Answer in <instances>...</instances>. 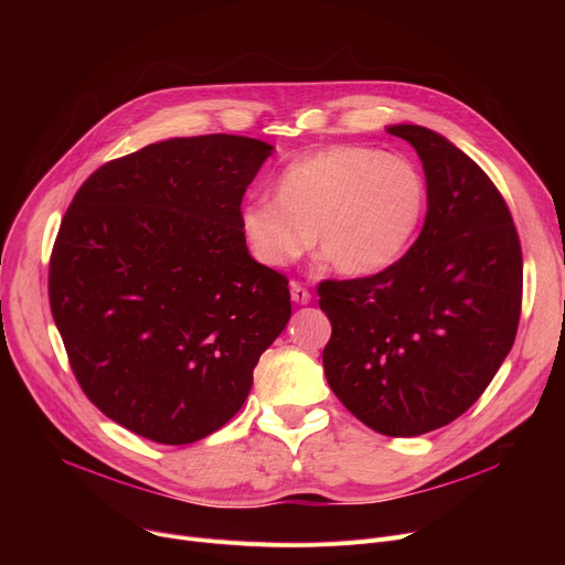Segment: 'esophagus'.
Returning <instances> with one entry per match:
<instances>
[{
	"mask_svg": "<svg viewBox=\"0 0 565 565\" xmlns=\"http://www.w3.org/2000/svg\"><path fill=\"white\" fill-rule=\"evenodd\" d=\"M290 298L295 305H309L311 292L300 281H290Z\"/></svg>",
	"mask_w": 565,
	"mask_h": 565,
	"instance_id": "obj_1",
	"label": "esophagus"
}]
</instances>
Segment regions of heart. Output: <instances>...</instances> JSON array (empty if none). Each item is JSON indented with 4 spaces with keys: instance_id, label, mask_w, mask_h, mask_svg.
<instances>
[{
    "instance_id": "1",
    "label": "heart",
    "mask_w": 565,
    "mask_h": 565,
    "mask_svg": "<svg viewBox=\"0 0 565 565\" xmlns=\"http://www.w3.org/2000/svg\"><path fill=\"white\" fill-rule=\"evenodd\" d=\"M428 188L407 158L380 148L339 143L292 160L273 183V201L243 207L254 256L284 267L316 235L337 273L369 277L396 263L426 213Z\"/></svg>"
}]
</instances>
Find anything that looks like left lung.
Returning a JSON list of instances; mask_svg holds the SVG:
<instances>
[{
  "mask_svg": "<svg viewBox=\"0 0 565 565\" xmlns=\"http://www.w3.org/2000/svg\"><path fill=\"white\" fill-rule=\"evenodd\" d=\"M424 162L428 213L377 275L318 284L332 322L322 350L337 398L375 433L414 437L458 419L513 348L522 247L488 173L441 135L392 126Z\"/></svg>",
  "mask_w": 565,
  "mask_h": 565,
  "instance_id": "obj_1",
  "label": "left lung"
}]
</instances>
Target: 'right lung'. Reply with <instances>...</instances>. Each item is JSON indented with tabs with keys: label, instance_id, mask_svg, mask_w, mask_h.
I'll use <instances>...</instances> for the list:
<instances>
[{
	"label": "right lung",
	"instance_id": "obj_1",
	"mask_svg": "<svg viewBox=\"0 0 565 565\" xmlns=\"http://www.w3.org/2000/svg\"><path fill=\"white\" fill-rule=\"evenodd\" d=\"M273 146L175 137L105 162L58 226L47 292L82 392L160 444H192L243 407L290 318L288 279L249 256L243 196Z\"/></svg>",
	"mask_w": 565,
	"mask_h": 565
}]
</instances>
